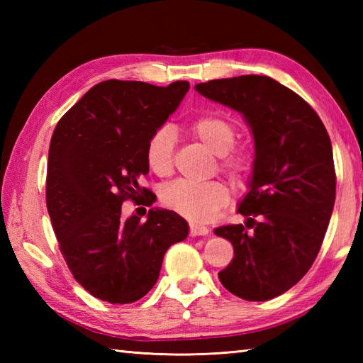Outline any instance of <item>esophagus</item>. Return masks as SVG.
Instances as JSON below:
<instances>
[{"label": "esophagus", "instance_id": "esophagus-1", "mask_svg": "<svg viewBox=\"0 0 363 363\" xmlns=\"http://www.w3.org/2000/svg\"><path fill=\"white\" fill-rule=\"evenodd\" d=\"M209 234V228L204 225H198V223H190V235L198 237V235H207Z\"/></svg>", "mask_w": 363, "mask_h": 363}]
</instances>
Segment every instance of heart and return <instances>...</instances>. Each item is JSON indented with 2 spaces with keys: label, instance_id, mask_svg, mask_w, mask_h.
<instances>
[{
  "label": "heart",
  "instance_id": "obj_1",
  "mask_svg": "<svg viewBox=\"0 0 363 363\" xmlns=\"http://www.w3.org/2000/svg\"><path fill=\"white\" fill-rule=\"evenodd\" d=\"M191 133L206 148L221 156V168L240 177L250 172L251 156L245 151H235V128L229 120L220 115H203L190 125ZM176 135L172 126L162 125L152 130L145 146V159L148 168L157 176H167L173 169ZM162 201L182 217L207 221L218 213L230 199V191L220 181L191 182L186 179L174 181L162 190Z\"/></svg>",
  "mask_w": 363,
  "mask_h": 363
}]
</instances>
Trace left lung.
I'll return each instance as SVG.
<instances>
[{"label":"left lung","mask_w":363,"mask_h":363,"mask_svg":"<svg viewBox=\"0 0 363 363\" xmlns=\"http://www.w3.org/2000/svg\"><path fill=\"white\" fill-rule=\"evenodd\" d=\"M195 89L240 112L256 148L250 191L238 204L245 225L213 230L234 246L220 282L246 301L276 298L309 272L333 215L335 169L328 130L303 98L268 76L213 79Z\"/></svg>","instance_id":"1"}]
</instances>
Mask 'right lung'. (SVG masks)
<instances>
[{
    "instance_id": "1",
    "label": "right lung",
    "mask_w": 363,
    "mask_h": 363,
    "mask_svg": "<svg viewBox=\"0 0 363 363\" xmlns=\"http://www.w3.org/2000/svg\"><path fill=\"white\" fill-rule=\"evenodd\" d=\"M190 89L140 81L96 84L59 120L46 169V207L73 277L111 304L143 298L159 279L169 246L189 235L173 211L152 207L146 221L121 218L126 199H156L138 186L148 174L145 146Z\"/></svg>"
}]
</instances>
